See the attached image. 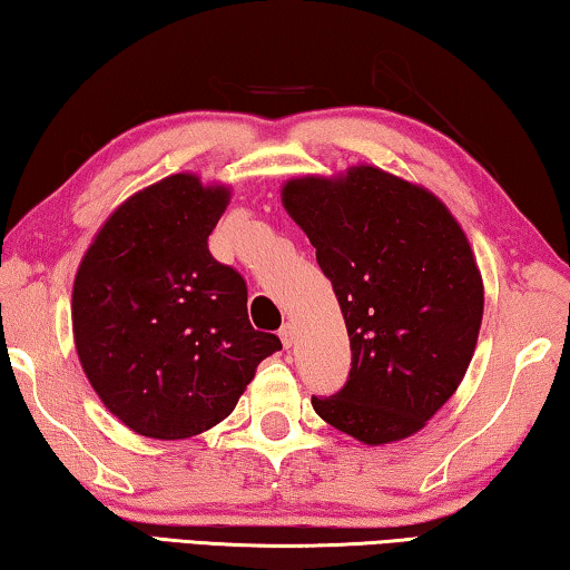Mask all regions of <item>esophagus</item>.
Returning a JSON list of instances; mask_svg holds the SVG:
<instances>
[{"mask_svg":"<svg viewBox=\"0 0 570 570\" xmlns=\"http://www.w3.org/2000/svg\"><path fill=\"white\" fill-rule=\"evenodd\" d=\"M279 341H283L285 348H291L295 344V326H293V323H285V326L279 328Z\"/></svg>","mask_w":570,"mask_h":570,"instance_id":"esophagus-1","label":"esophagus"}]
</instances>
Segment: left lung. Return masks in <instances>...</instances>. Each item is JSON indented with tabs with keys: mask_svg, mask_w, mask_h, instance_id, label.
Instances as JSON below:
<instances>
[{
	"mask_svg": "<svg viewBox=\"0 0 570 570\" xmlns=\"http://www.w3.org/2000/svg\"><path fill=\"white\" fill-rule=\"evenodd\" d=\"M344 313L352 370L315 397L328 425L366 445L417 433L474 356L484 285L469 239L431 190L372 165L283 186Z\"/></svg>",
	"mask_w": 570,
	"mask_h": 570,
	"instance_id": "8db88e82",
	"label": "left lung"
}]
</instances>
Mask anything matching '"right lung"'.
I'll use <instances>...</instances> for the list:
<instances>
[{"label": "right lung", "mask_w": 570, "mask_h": 570, "mask_svg": "<svg viewBox=\"0 0 570 570\" xmlns=\"http://www.w3.org/2000/svg\"><path fill=\"white\" fill-rule=\"evenodd\" d=\"M229 198L198 175H168L129 196L78 265V358L139 435L180 441L222 423L262 358L283 348L252 328L244 277L208 252Z\"/></svg>", "instance_id": "add662e5"}]
</instances>
